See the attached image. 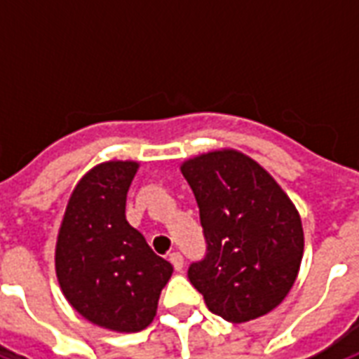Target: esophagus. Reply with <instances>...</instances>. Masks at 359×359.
Returning a JSON list of instances; mask_svg holds the SVG:
<instances>
[{
  "label": "esophagus",
  "instance_id": "esophagus-1",
  "mask_svg": "<svg viewBox=\"0 0 359 359\" xmlns=\"http://www.w3.org/2000/svg\"><path fill=\"white\" fill-rule=\"evenodd\" d=\"M169 262L172 264L175 271H182V267H184V257L180 256L179 252H172V254H169Z\"/></svg>",
  "mask_w": 359,
  "mask_h": 359
}]
</instances>
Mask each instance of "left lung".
I'll return each mask as SVG.
<instances>
[{
    "label": "left lung",
    "instance_id": "1",
    "mask_svg": "<svg viewBox=\"0 0 359 359\" xmlns=\"http://www.w3.org/2000/svg\"><path fill=\"white\" fill-rule=\"evenodd\" d=\"M180 171L200 208L208 252L188 267L205 306L231 323L275 309L290 292L304 254L298 211L252 157L217 149Z\"/></svg>",
    "mask_w": 359,
    "mask_h": 359
}]
</instances>
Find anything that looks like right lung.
Returning <instances> with one entry per match:
<instances>
[{
  "label": "right lung",
  "mask_w": 359,
  "mask_h": 359,
  "mask_svg": "<svg viewBox=\"0 0 359 359\" xmlns=\"http://www.w3.org/2000/svg\"><path fill=\"white\" fill-rule=\"evenodd\" d=\"M136 171V161L90 169L69 198L55 246V273L69 304L90 323L117 332H138L154 321L172 273L126 221Z\"/></svg>",
  "instance_id": "1"
}]
</instances>
